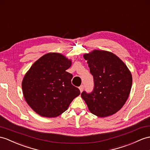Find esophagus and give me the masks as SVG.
Listing matches in <instances>:
<instances>
[{
    "instance_id": "34e87169",
    "label": "esophagus",
    "mask_w": 150,
    "mask_h": 150,
    "mask_svg": "<svg viewBox=\"0 0 150 150\" xmlns=\"http://www.w3.org/2000/svg\"><path fill=\"white\" fill-rule=\"evenodd\" d=\"M79 88L80 92H82L83 91V89H84V86H83V85H81V86H80L79 87Z\"/></svg>"
}]
</instances>
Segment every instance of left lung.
Masks as SVG:
<instances>
[{"label":"left lung","instance_id":"left-lung-1","mask_svg":"<svg viewBox=\"0 0 150 150\" xmlns=\"http://www.w3.org/2000/svg\"><path fill=\"white\" fill-rule=\"evenodd\" d=\"M93 77L92 92L83 91L81 97L90 111L106 117L118 111L125 104L132 87V78L126 65L115 54L94 50L84 54Z\"/></svg>","mask_w":150,"mask_h":150}]
</instances>
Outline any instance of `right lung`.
<instances>
[{"label":"right lung","instance_id":"add662e5","mask_svg":"<svg viewBox=\"0 0 150 150\" xmlns=\"http://www.w3.org/2000/svg\"><path fill=\"white\" fill-rule=\"evenodd\" d=\"M71 60L62 54L50 53L32 65L22 82L24 97L30 108L42 116L57 117L67 109L80 94L73 86V76L66 71Z\"/></svg>","mask_w":150,"mask_h":150}]
</instances>
